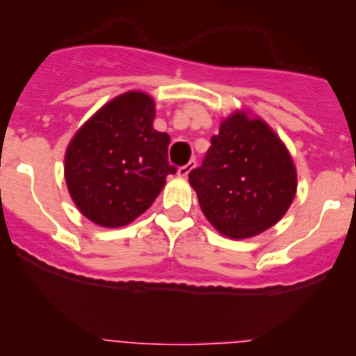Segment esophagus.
<instances>
[{
	"label": "esophagus",
	"mask_w": 356,
	"mask_h": 356,
	"mask_svg": "<svg viewBox=\"0 0 356 356\" xmlns=\"http://www.w3.org/2000/svg\"><path fill=\"white\" fill-rule=\"evenodd\" d=\"M193 168H195V161H189V163H188V165H184V167H179L177 175H179V177L186 179V177H188L189 174H191Z\"/></svg>",
	"instance_id": "esophagus-1"
}]
</instances>
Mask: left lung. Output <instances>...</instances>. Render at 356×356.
Wrapping results in <instances>:
<instances>
[{
  "label": "left lung",
  "instance_id": "8db88e82",
  "mask_svg": "<svg viewBox=\"0 0 356 356\" xmlns=\"http://www.w3.org/2000/svg\"><path fill=\"white\" fill-rule=\"evenodd\" d=\"M288 148L260 117L238 110L222 120L203 165L189 174L201 211L231 239L261 234L286 215L296 195Z\"/></svg>",
  "mask_w": 356,
  "mask_h": 356
}]
</instances>
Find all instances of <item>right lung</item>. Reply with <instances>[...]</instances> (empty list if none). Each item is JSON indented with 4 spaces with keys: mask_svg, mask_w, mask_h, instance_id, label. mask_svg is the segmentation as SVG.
Wrapping results in <instances>:
<instances>
[{
    "mask_svg": "<svg viewBox=\"0 0 356 356\" xmlns=\"http://www.w3.org/2000/svg\"><path fill=\"white\" fill-rule=\"evenodd\" d=\"M155 102L143 91L117 96L96 111L65 152V182L86 218L124 227L145 213L175 174L170 136L153 129Z\"/></svg>",
    "mask_w": 356,
    "mask_h": 356,
    "instance_id": "1",
    "label": "right lung"
}]
</instances>
